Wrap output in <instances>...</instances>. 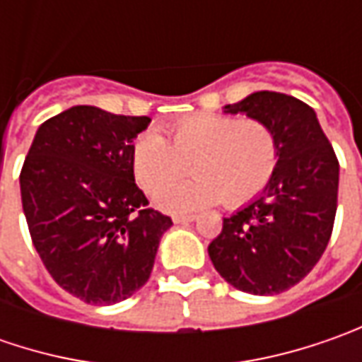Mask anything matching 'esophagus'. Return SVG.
Listing matches in <instances>:
<instances>
[{
  "instance_id": "34e87169",
  "label": "esophagus",
  "mask_w": 362,
  "mask_h": 362,
  "mask_svg": "<svg viewBox=\"0 0 362 362\" xmlns=\"http://www.w3.org/2000/svg\"><path fill=\"white\" fill-rule=\"evenodd\" d=\"M197 216H193V214H189V216H175L173 221L175 223H189V221H195Z\"/></svg>"
}]
</instances>
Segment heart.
<instances>
[{
    "instance_id": "b5f03b06",
    "label": "heart",
    "mask_w": 362,
    "mask_h": 362,
    "mask_svg": "<svg viewBox=\"0 0 362 362\" xmlns=\"http://www.w3.org/2000/svg\"><path fill=\"white\" fill-rule=\"evenodd\" d=\"M280 146L270 124L256 119L193 115L167 129V139L143 132L132 145V171L148 193L176 182L192 163L191 182L155 195L165 211L219 203L240 207L259 195L278 167Z\"/></svg>"
}]
</instances>
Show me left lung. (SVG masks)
<instances>
[{"instance_id": "1", "label": "left lung", "mask_w": 362, "mask_h": 362, "mask_svg": "<svg viewBox=\"0 0 362 362\" xmlns=\"http://www.w3.org/2000/svg\"><path fill=\"white\" fill-rule=\"evenodd\" d=\"M223 112L270 124L280 146L278 167L262 195L235 214L207 252L233 288L280 294L313 270L327 250L339 195V159L310 106L282 92L259 90Z\"/></svg>"}]
</instances>
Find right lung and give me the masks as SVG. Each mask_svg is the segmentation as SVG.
Listing matches in <instances>:
<instances>
[{
    "label": "right lung",
    "mask_w": 362,
    "mask_h": 362,
    "mask_svg": "<svg viewBox=\"0 0 362 362\" xmlns=\"http://www.w3.org/2000/svg\"><path fill=\"white\" fill-rule=\"evenodd\" d=\"M148 117L72 106L35 132L20 173L35 252L72 296L117 304L143 288L171 217L134 183L132 145Z\"/></svg>",
    "instance_id": "add662e5"
}]
</instances>
